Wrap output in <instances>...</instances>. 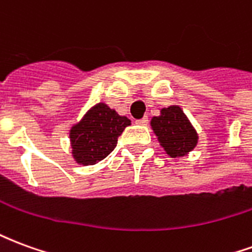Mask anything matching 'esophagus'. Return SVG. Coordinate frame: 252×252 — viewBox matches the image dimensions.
Segmentation results:
<instances>
[{
  "label": "esophagus",
  "mask_w": 252,
  "mask_h": 252,
  "mask_svg": "<svg viewBox=\"0 0 252 252\" xmlns=\"http://www.w3.org/2000/svg\"><path fill=\"white\" fill-rule=\"evenodd\" d=\"M135 123H136V124H140V126H146L148 123V117L147 116H144V117L139 119V120H135Z\"/></svg>",
  "instance_id": "1"
}]
</instances>
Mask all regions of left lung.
Masks as SVG:
<instances>
[{
	"mask_svg": "<svg viewBox=\"0 0 252 252\" xmlns=\"http://www.w3.org/2000/svg\"><path fill=\"white\" fill-rule=\"evenodd\" d=\"M160 146L170 157H184L197 144V133L180 106H169L160 110V116L151 120Z\"/></svg>",
	"mask_w": 252,
	"mask_h": 252,
	"instance_id": "left-lung-1",
	"label": "left lung"
}]
</instances>
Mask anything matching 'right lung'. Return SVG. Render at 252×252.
I'll list each match as a JSON object with an SVG mask.
<instances>
[{
	"instance_id": "obj_1",
	"label": "right lung",
	"mask_w": 252,
	"mask_h": 252,
	"mask_svg": "<svg viewBox=\"0 0 252 252\" xmlns=\"http://www.w3.org/2000/svg\"><path fill=\"white\" fill-rule=\"evenodd\" d=\"M129 124L131 120L109 106L95 105L70 131L72 157L85 166L102 160L115 150L117 139Z\"/></svg>"
}]
</instances>
